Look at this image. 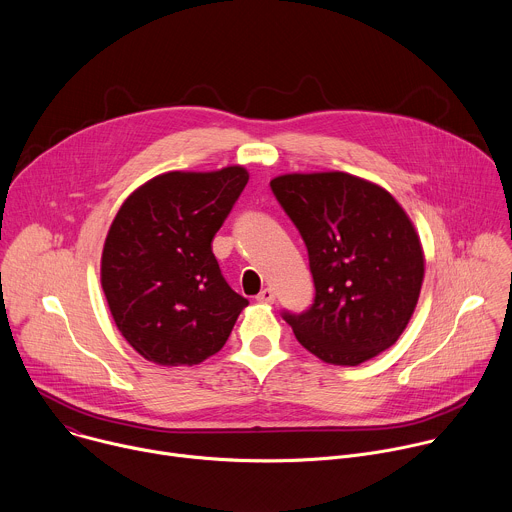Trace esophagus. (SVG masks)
<instances>
[{
  "instance_id": "obj_1",
  "label": "esophagus",
  "mask_w": 512,
  "mask_h": 512,
  "mask_svg": "<svg viewBox=\"0 0 512 512\" xmlns=\"http://www.w3.org/2000/svg\"><path fill=\"white\" fill-rule=\"evenodd\" d=\"M257 302H261V304H273V302H275V291L269 289V287L261 289L259 296H257Z\"/></svg>"
}]
</instances>
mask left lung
Masks as SVG:
<instances>
[{
  "label": "left lung",
  "mask_w": 512,
  "mask_h": 512,
  "mask_svg": "<svg viewBox=\"0 0 512 512\" xmlns=\"http://www.w3.org/2000/svg\"><path fill=\"white\" fill-rule=\"evenodd\" d=\"M271 190L298 227L316 298L283 314L298 342L328 364L356 367L407 328L425 275L419 235L383 186L346 172L281 174Z\"/></svg>",
  "instance_id": "8db88e82"
}]
</instances>
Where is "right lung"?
Instances as JSON below:
<instances>
[{
  "mask_svg": "<svg viewBox=\"0 0 512 512\" xmlns=\"http://www.w3.org/2000/svg\"><path fill=\"white\" fill-rule=\"evenodd\" d=\"M249 182L243 166L166 172L117 210L101 255V285L117 330L160 367L216 354L247 308L229 287L212 239Z\"/></svg>",
  "mask_w": 512,
  "mask_h": 512,
  "instance_id": "add662e5",
  "label": "right lung"
}]
</instances>
